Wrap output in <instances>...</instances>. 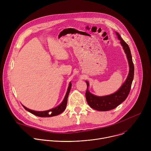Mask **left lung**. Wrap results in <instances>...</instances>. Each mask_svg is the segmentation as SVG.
<instances>
[{
	"instance_id": "1",
	"label": "left lung",
	"mask_w": 151,
	"mask_h": 151,
	"mask_svg": "<svg viewBox=\"0 0 151 151\" xmlns=\"http://www.w3.org/2000/svg\"><path fill=\"white\" fill-rule=\"evenodd\" d=\"M116 34L120 40L121 44L122 46L125 53L126 54L129 68H130L129 73L125 81L119 89L115 93L108 96L99 97L91 94L88 90L89 83L88 81H86L87 84V88L85 93L87 101L91 108L99 111H107L114 109L122 103L127 99L130 91L134 78V68L130 48L127 43L121 38L119 33L116 32Z\"/></svg>"
}]
</instances>
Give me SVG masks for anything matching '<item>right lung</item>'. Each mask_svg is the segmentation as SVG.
<instances>
[{
    "instance_id": "obj_1",
    "label": "right lung",
    "mask_w": 151,
    "mask_h": 151,
    "mask_svg": "<svg viewBox=\"0 0 151 151\" xmlns=\"http://www.w3.org/2000/svg\"><path fill=\"white\" fill-rule=\"evenodd\" d=\"M71 87H72V83H71V82H70L67 93L66 94L65 97H64V100H63V101L61 102V103L60 104H59L58 106H57L54 109H50L48 111H35L30 110V109L27 108V107H26L23 105V106L24 107V108L28 112L32 113V114H33L36 116H39V117H51V116L58 115L60 114L61 113H62L64 110L66 109L67 103H68V96H69V92L71 89Z\"/></svg>"
}]
</instances>
